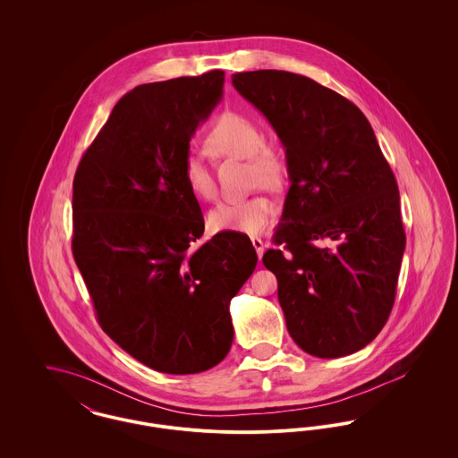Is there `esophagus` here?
I'll return each instance as SVG.
<instances>
[{"label": "esophagus", "mask_w": 458, "mask_h": 458, "mask_svg": "<svg viewBox=\"0 0 458 458\" xmlns=\"http://www.w3.org/2000/svg\"><path fill=\"white\" fill-rule=\"evenodd\" d=\"M250 240H252V245H254V249H256V252H258V256L261 259L262 254H264V242L259 237H252Z\"/></svg>", "instance_id": "1"}]
</instances>
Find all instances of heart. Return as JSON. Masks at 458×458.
I'll list each match as a JSON object with an SVG mask.
<instances>
[{
    "instance_id": "heart-1",
    "label": "heart",
    "mask_w": 458,
    "mask_h": 458,
    "mask_svg": "<svg viewBox=\"0 0 458 458\" xmlns=\"http://www.w3.org/2000/svg\"><path fill=\"white\" fill-rule=\"evenodd\" d=\"M206 148L213 154L242 157L250 165L254 183L264 182L267 187L278 189L286 180V159L284 153L269 142L262 140L261 127L245 113L226 109L216 116L206 131ZM182 174L189 191L202 200L216 196V182L206 159L199 153L185 154ZM276 202L266 196H252L240 200H226L213 208L208 223L215 232H235L245 235H259L276 216Z\"/></svg>"
}]
</instances>
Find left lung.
I'll list each match as a JSON object with an SVG mask.
<instances>
[{"mask_svg": "<svg viewBox=\"0 0 458 458\" xmlns=\"http://www.w3.org/2000/svg\"><path fill=\"white\" fill-rule=\"evenodd\" d=\"M278 133L290 176L275 247L286 329L321 359L364 349L388 321L405 250L400 194L368 118L316 81L256 70L232 75Z\"/></svg>", "mask_w": 458, "mask_h": 458, "instance_id": "1", "label": "left lung"}]
</instances>
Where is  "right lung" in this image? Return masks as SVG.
Returning <instances> with one entry per match:
<instances>
[{
    "instance_id": "1",
    "label": "right lung",
    "mask_w": 458,
    "mask_h": 458,
    "mask_svg": "<svg viewBox=\"0 0 458 458\" xmlns=\"http://www.w3.org/2000/svg\"><path fill=\"white\" fill-rule=\"evenodd\" d=\"M225 72L127 92L73 178L72 252L99 327L133 359L166 374L219 364L233 342L230 301L258 264L250 239L204 218L182 161L218 105Z\"/></svg>"
}]
</instances>
